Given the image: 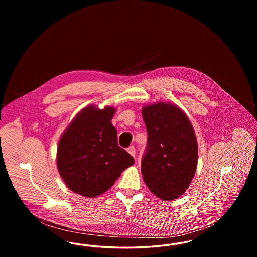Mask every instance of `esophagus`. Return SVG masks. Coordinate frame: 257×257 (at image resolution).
Returning <instances> with one entry per match:
<instances>
[{"mask_svg": "<svg viewBox=\"0 0 257 257\" xmlns=\"http://www.w3.org/2000/svg\"><path fill=\"white\" fill-rule=\"evenodd\" d=\"M127 151L129 152L130 155H132L133 157H135V154H136V147H135L134 146H131V147H128V148H127Z\"/></svg>", "mask_w": 257, "mask_h": 257, "instance_id": "esophagus-1", "label": "esophagus"}]
</instances>
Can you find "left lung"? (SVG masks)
I'll use <instances>...</instances> for the list:
<instances>
[{
  "mask_svg": "<svg viewBox=\"0 0 257 257\" xmlns=\"http://www.w3.org/2000/svg\"><path fill=\"white\" fill-rule=\"evenodd\" d=\"M142 113L147 131L144 181L161 199H176L196 173L198 147L194 128L183 110L170 103L146 106Z\"/></svg>",
  "mask_w": 257,
  "mask_h": 257,
  "instance_id": "left-lung-1",
  "label": "left lung"
}]
</instances>
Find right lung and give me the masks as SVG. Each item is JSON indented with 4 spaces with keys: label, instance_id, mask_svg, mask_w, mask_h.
<instances>
[{
    "label": "right lung",
    "instance_id": "add662e5",
    "mask_svg": "<svg viewBox=\"0 0 257 257\" xmlns=\"http://www.w3.org/2000/svg\"><path fill=\"white\" fill-rule=\"evenodd\" d=\"M115 110L89 106L81 110L61 137L57 166L74 193L95 197L108 191L135 160L117 144L111 124Z\"/></svg>",
    "mask_w": 257,
    "mask_h": 257
}]
</instances>
